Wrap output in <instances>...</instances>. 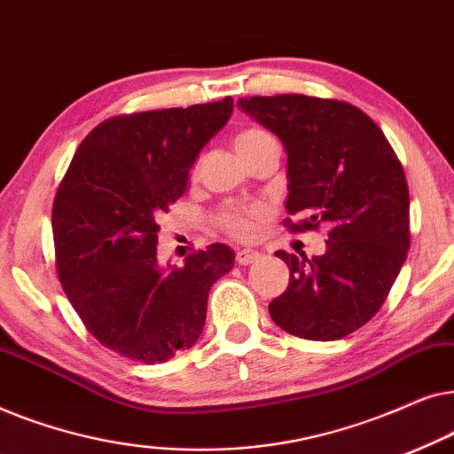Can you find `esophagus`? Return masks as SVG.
Segmentation results:
<instances>
[{"label": "esophagus", "mask_w": 454, "mask_h": 454, "mask_svg": "<svg viewBox=\"0 0 454 454\" xmlns=\"http://www.w3.org/2000/svg\"><path fill=\"white\" fill-rule=\"evenodd\" d=\"M258 258H260V254L254 252V250H247V247H244V250H238V254H235V262L241 264V266L256 262Z\"/></svg>", "instance_id": "esophagus-1"}]
</instances>
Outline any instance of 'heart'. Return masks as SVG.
<instances>
[{
  "instance_id": "1",
  "label": "heart",
  "mask_w": 454,
  "mask_h": 454,
  "mask_svg": "<svg viewBox=\"0 0 454 454\" xmlns=\"http://www.w3.org/2000/svg\"><path fill=\"white\" fill-rule=\"evenodd\" d=\"M275 140L269 132L260 128H247L241 129L235 138V145H238V151L241 153V157L250 159L254 153L260 151L266 142ZM198 160L192 165V176L198 173ZM266 216H269V208L264 204H238V202H229L223 204L216 213V225H219L223 231L233 235L238 239H252L256 238V233L262 227V223Z\"/></svg>"
}]
</instances>
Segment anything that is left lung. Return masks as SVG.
<instances>
[{
  "mask_svg": "<svg viewBox=\"0 0 454 454\" xmlns=\"http://www.w3.org/2000/svg\"><path fill=\"white\" fill-rule=\"evenodd\" d=\"M239 107L287 148L291 233L328 227L326 252L278 250L289 285L269 303L285 333L337 340L382 308L407 258L409 188L382 129L356 105L308 95L241 97Z\"/></svg>",
  "mask_w": 454,
  "mask_h": 454,
  "instance_id": "1",
  "label": "left lung"
}]
</instances>
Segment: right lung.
<instances>
[{
  "label": "right lung",
  "instance_id": "add662e5",
  "mask_svg": "<svg viewBox=\"0 0 454 454\" xmlns=\"http://www.w3.org/2000/svg\"><path fill=\"white\" fill-rule=\"evenodd\" d=\"M233 98L105 120L82 140L55 192V269L72 308L107 349L165 364L202 334L208 291L233 266L213 244L179 269L157 264L159 219L190 167L225 126Z\"/></svg>",
  "mask_w": 454,
  "mask_h": 454
}]
</instances>
